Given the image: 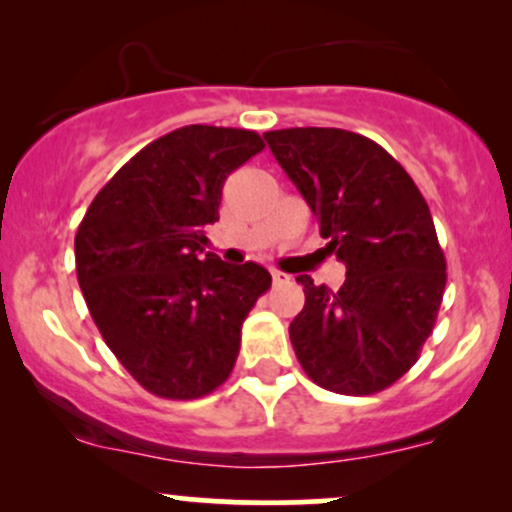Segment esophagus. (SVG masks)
Returning <instances> with one entry per match:
<instances>
[{
  "label": "esophagus",
  "instance_id": "esophagus-1",
  "mask_svg": "<svg viewBox=\"0 0 512 512\" xmlns=\"http://www.w3.org/2000/svg\"><path fill=\"white\" fill-rule=\"evenodd\" d=\"M272 281H274V286H284V284H289L291 276L286 274V272H279V269H274V272H272Z\"/></svg>",
  "mask_w": 512,
  "mask_h": 512
}]
</instances>
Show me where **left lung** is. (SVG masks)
Returning a JSON list of instances; mask_svg holds the SVG:
<instances>
[{"mask_svg":"<svg viewBox=\"0 0 512 512\" xmlns=\"http://www.w3.org/2000/svg\"><path fill=\"white\" fill-rule=\"evenodd\" d=\"M313 209L325 250L346 264L342 289L315 286L293 317L308 378L339 395H373L419 361L445 291V255L419 187L373 139L334 127L264 134Z\"/></svg>","mask_w":512,"mask_h":512,"instance_id":"8db88e82","label":"left lung"}]
</instances>
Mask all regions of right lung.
Listing matches in <instances>:
<instances>
[{
    "label": "right lung",
    "mask_w": 512,
    "mask_h": 512,
    "mask_svg": "<svg viewBox=\"0 0 512 512\" xmlns=\"http://www.w3.org/2000/svg\"><path fill=\"white\" fill-rule=\"evenodd\" d=\"M264 149L250 129L187 125L144 146L88 207L76 276L105 344L144 390L197 399L226 383L240 327L272 286L255 262L202 257L223 182Z\"/></svg>",
    "instance_id": "add662e5"
}]
</instances>
